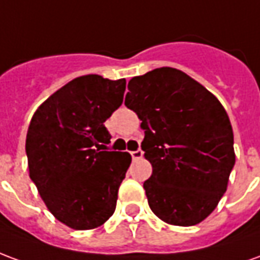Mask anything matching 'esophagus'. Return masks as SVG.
Segmentation results:
<instances>
[{"label":"esophagus","mask_w":260,"mask_h":260,"mask_svg":"<svg viewBox=\"0 0 260 260\" xmlns=\"http://www.w3.org/2000/svg\"><path fill=\"white\" fill-rule=\"evenodd\" d=\"M131 156L134 160H138V158H141L143 156V152H142V149H138V150H134V152H131Z\"/></svg>","instance_id":"1"}]
</instances>
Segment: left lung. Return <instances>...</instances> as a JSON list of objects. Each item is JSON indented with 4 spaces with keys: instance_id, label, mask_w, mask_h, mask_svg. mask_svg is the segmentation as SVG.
Segmentation results:
<instances>
[{
    "instance_id": "left-lung-1",
    "label": "left lung",
    "mask_w": 260,
    "mask_h": 260,
    "mask_svg": "<svg viewBox=\"0 0 260 260\" xmlns=\"http://www.w3.org/2000/svg\"><path fill=\"white\" fill-rule=\"evenodd\" d=\"M125 106L145 129L153 167L143 182L152 212L173 225H195L216 209L235 164L229 115L216 97L175 68L153 69L128 83Z\"/></svg>"
}]
</instances>
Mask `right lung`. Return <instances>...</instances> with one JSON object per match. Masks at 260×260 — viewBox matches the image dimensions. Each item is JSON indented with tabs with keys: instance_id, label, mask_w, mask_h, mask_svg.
<instances>
[{
	"instance_id": "add662e5",
	"label": "right lung",
	"mask_w": 260,
	"mask_h": 260,
	"mask_svg": "<svg viewBox=\"0 0 260 260\" xmlns=\"http://www.w3.org/2000/svg\"><path fill=\"white\" fill-rule=\"evenodd\" d=\"M125 86V79L79 76L33 114L26 135L30 180L54 217L71 229H96L115 210L131 154L107 150L104 122L122 104Z\"/></svg>"
}]
</instances>
